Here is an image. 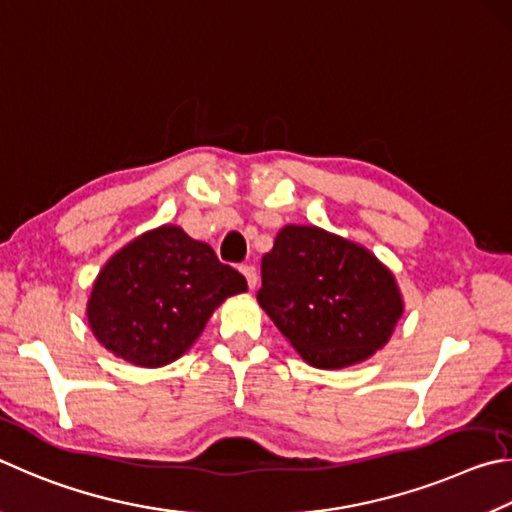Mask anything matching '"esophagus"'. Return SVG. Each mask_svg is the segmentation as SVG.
Here are the masks:
<instances>
[{"mask_svg": "<svg viewBox=\"0 0 512 512\" xmlns=\"http://www.w3.org/2000/svg\"><path fill=\"white\" fill-rule=\"evenodd\" d=\"M240 272L245 274V279H247V285L251 290L256 288V281H258V276H256V267L254 265H242L240 267Z\"/></svg>", "mask_w": 512, "mask_h": 512, "instance_id": "34e87169", "label": "esophagus"}]
</instances>
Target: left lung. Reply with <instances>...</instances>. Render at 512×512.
<instances>
[{
    "instance_id": "8db88e82",
    "label": "left lung",
    "mask_w": 512,
    "mask_h": 512,
    "mask_svg": "<svg viewBox=\"0 0 512 512\" xmlns=\"http://www.w3.org/2000/svg\"><path fill=\"white\" fill-rule=\"evenodd\" d=\"M256 299L317 369L360 364L389 342L405 310L396 276L369 249L319 227L288 224L261 263Z\"/></svg>"
}]
</instances>
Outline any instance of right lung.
I'll use <instances>...</instances> for the list:
<instances>
[{
    "mask_svg": "<svg viewBox=\"0 0 512 512\" xmlns=\"http://www.w3.org/2000/svg\"><path fill=\"white\" fill-rule=\"evenodd\" d=\"M247 290L206 242L164 224L121 247L98 272L87 321L107 351L143 369L175 362L220 303Z\"/></svg>",
    "mask_w": 512,
    "mask_h": 512,
    "instance_id": "1",
    "label": "right lung"
}]
</instances>
